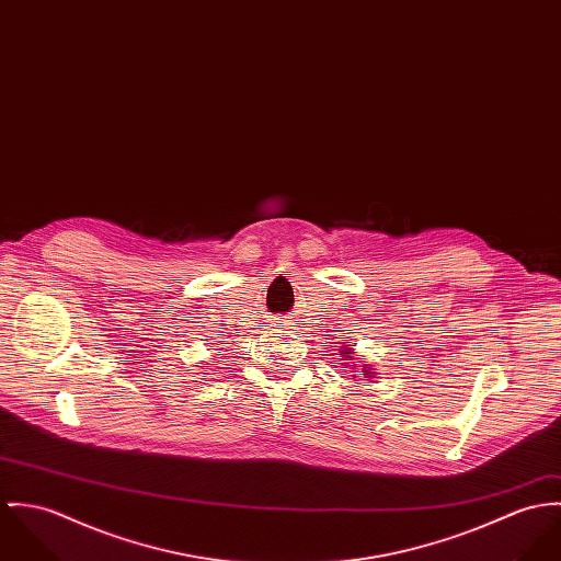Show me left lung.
I'll list each match as a JSON object with an SVG mask.
<instances>
[{"label":"left lung","instance_id":"1","mask_svg":"<svg viewBox=\"0 0 561 561\" xmlns=\"http://www.w3.org/2000/svg\"><path fill=\"white\" fill-rule=\"evenodd\" d=\"M342 353H344V355H346V359H351V353H348V351H342ZM366 373H368V370H366ZM368 374H373V373H368ZM366 378H368V376H366Z\"/></svg>","mask_w":561,"mask_h":561}]
</instances>
